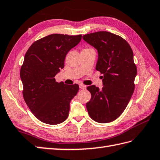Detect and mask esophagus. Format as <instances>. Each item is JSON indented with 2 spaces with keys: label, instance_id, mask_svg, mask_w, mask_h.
Segmentation results:
<instances>
[{
  "label": "esophagus",
  "instance_id": "esophagus-1",
  "mask_svg": "<svg viewBox=\"0 0 160 160\" xmlns=\"http://www.w3.org/2000/svg\"><path fill=\"white\" fill-rule=\"evenodd\" d=\"M79 88H80V89H81V90H84V89H86V86H84V85H83V84H80Z\"/></svg>",
  "mask_w": 160,
  "mask_h": 160
}]
</instances>
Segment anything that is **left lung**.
Returning a JSON list of instances; mask_svg holds the SVG:
<instances>
[{"label": "left lung", "mask_w": 160, "mask_h": 160, "mask_svg": "<svg viewBox=\"0 0 160 160\" xmlns=\"http://www.w3.org/2000/svg\"><path fill=\"white\" fill-rule=\"evenodd\" d=\"M84 41L98 51L96 69L103 74L102 88L92 85L86 103L92 119L100 123L113 121L122 114L134 91L137 68L129 44L121 37L108 31L84 35Z\"/></svg>", "instance_id": "1"}]
</instances>
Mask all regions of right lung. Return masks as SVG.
Segmentation results:
<instances>
[{
    "mask_svg": "<svg viewBox=\"0 0 160 160\" xmlns=\"http://www.w3.org/2000/svg\"><path fill=\"white\" fill-rule=\"evenodd\" d=\"M81 35L52 34L32 44L20 69L23 97L36 118L48 125H58L68 116L70 103L79 87L55 81L64 67L66 56L79 43Z\"/></svg>",
    "mask_w": 160,
    "mask_h": 160,
    "instance_id": "1",
    "label": "right lung"
}]
</instances>
